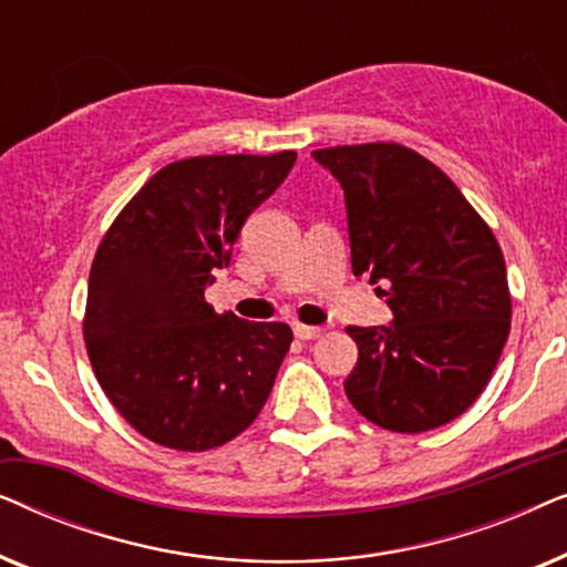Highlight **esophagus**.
Masks as SVG:
<instances>
[{"instance_id": "1", "label": "esophagus", "mask_w": 567, "mask_h": 567, "mask_svg": "<svg viewBox=\"0 0 567 567\" xmlns=\"http://www.w3.org/2000/svg\"><path fill=\"white\" fill-rule=\"evenodd\" d=\"M322 328H312V324H293V336H297L299 340H315V338H320L322 336Z\"/></svg>"}]
</instances>
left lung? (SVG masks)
<instances>
[{"label":"left lung","mask_w":567,"mask_h":567,"mask_svg":"<svg viewBox=\"0 0 567 567\" xmlns=\"http://www.w3.org/2000/svg\"><path fill=\"white\" fill-rule=\"evenodd\" d=\"M312 157L343 188L353 276L382 281L394 315L386 328H346L359 346L348 400L394 433L454 421L483 394L508 340L498 239L452 177L408 146H328Z\"/></svg>","instance_id":"8db88e82"}]
</instances>
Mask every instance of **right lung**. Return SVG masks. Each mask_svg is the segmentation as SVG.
Here are the masks:
<instances>
[{"label":"right lung","mask_w":567,"mask_h":567,"mask_svg":"<svg viewBox=\"0 0 567 567\" xmlns=\"http://www.w3.org/2000/svg\"><path fill=\"white\" fill-rule=\"evenodd\" d=\"M293 162L291 150L169 162L100 239L84 346L105 398L154 444L175 452L227 444L274 390L289 324L219 315L204 291Z\"/></svg>","instance_id":"add662e5"}]
</instances>
